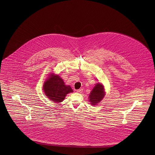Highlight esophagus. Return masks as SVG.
I'll list each match as a JSON object with an SVG mask.
<instances>
[{
	"instance_id": "esophagus-1",
	"label": "esophagus",
	"mask_w": 155,
	"mask_h": 155,
	"mask_svg": "<svg viewBox=\"0 0 155 155\" xmlns=\"http://www.w3.org/2000/svg\"><path fill=\"white\" fill-rule=\"evenodd\" d=\"M82 91H83V89L82 88L79 89L77 90V92H78V93H82Z\"/></svg>"
}]
</instances>
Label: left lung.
<instances>
[{
    "label": "left lung",
    "mask_w": 155,
    "mask_h": 155,
    "mask_svg": "<svg viewBox=\"0 0 155 155\" xmlns=\"http://www.w3.org/2000/svg\"><path fill=\"white\" fill-rule=\"evenodd\" d=\"M105 95L103 86L101 83H97L92 89L89 96V101L92 105H96L103 99Z\"/></svg>",
    "instance_id": "left-lung-1"
}]
</instances>
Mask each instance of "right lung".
I'll return each mask as SVG.
<instances>
[{
	"label": "right lung",
	"instance_id": "add662e5",
	"mask_svg": "<svg viewBox=\"0 0 155 155\" xmlns=\"http://www.w3.org/2000/svg\"><path fill=\"white\" fill-rule=\"evenodd\" d=\"M43 90L47 97L56 103L62 102L67 94L73 92L70 85H65L60 76L53 73L49 74L48 79L45 81Z\"/></svg>",
	"mask_w": 155,
	"mask_h": 155
}]
</instances>
